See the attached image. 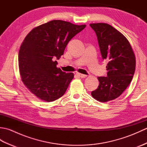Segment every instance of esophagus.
Wrapping results in <instances>:
<instances>
[{
	"label": "esophagus",
	"instance_id": "obj_1",
	"mask_svg": "<svg viewBox=\"0 0 147 147\" xmlns=\"http://www.w3.org/2000/svg\"><path fill=\"white\" fill-rule=\"evenodd\" d=\"M77 75L80 76V78H85L87 77V75H85V74H81V73H77Z\"/></svg>",
	"mask_w": 147,
	"mask_h": 147
}]
</instances>
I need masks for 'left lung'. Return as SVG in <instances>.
Returning <instances> with one entry per match:
<instances>
[{
  "label": "left lung",
  "mask_w": 147,
  "mask_h": 147,
  "mask_svg": "<svg viewBox=\"0 0 147 147\" xmlns=\"http://www.w3.org/2000/svg\"><path fill=\"white\" fill-rule=\"evenodd\" d=\"M90 26L97 36L102 59L108 62L107 76L98 77L99 85L91 94L96 100L107 102L119 97L129 86L135 71V55L127 39L110 24Z\"/></svg>",
  "instance_id": "obj_1"
}]
</instances>
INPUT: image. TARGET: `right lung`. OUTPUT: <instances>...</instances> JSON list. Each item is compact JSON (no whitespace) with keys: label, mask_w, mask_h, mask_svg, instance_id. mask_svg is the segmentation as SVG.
Here are the masks:
<instances>
[{"label":"right lung","mask_w":147,"mask_h":147,"mask_svg":"<svg viewBox=\"0 0 147 147\" xmlns=\"http://www.w3.org/2000/svg\"><path fill=\"white\" fill-rule=\"evenodd\" d=\"M86 27L62 20H52L35 27L21 43L18 63L21 80L38 98L52 102L63 95L73 73H65L57 67L71 38Z\"/></svg>","instance_id":"right-lung-1"}]
</instances>
